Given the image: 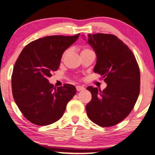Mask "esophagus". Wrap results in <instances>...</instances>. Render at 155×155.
<instances>
[{
  "label": "esophagus",
  "mask_w": 155,
  "mask_h": 155,
  "mask_svg": "<svg viewBox=\"0 0 155 155\" xmlns=\"http://www.w3.org/2000/svg\"><path fill=\"white\" fill-rule=\"evenodd\" d=\"M76 89H77L78 91H82V90H84V87H82V86L78 85V86H76Z\"/></svg>",
  "instance_id": "esophagus-1"
}]
</instances>
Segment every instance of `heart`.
I'll list each match as a JSON object with an SVG mask.
<instances>
[{"label": "heart", "mask_w": 155, "mask_h": 155, "mask_svg": "<svg viewBox=\"0 0 155 155\" xmlns=\"http://www.w3.org/2000/svg\"><path fill=\"white\" fill-rule=\"evenodd\" d=\"M89 50H90V49H88V48H84V49H83L82 51V52H84V51H89ZM67 52H68L67 51H66L64 52V53H63V54H62V59H64V57L66 56V54H67Z\"/></svg>", "instance_id": "b5f03b06"}]
</instances>
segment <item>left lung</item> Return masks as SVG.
Returning <instances> with one entry per match:
<instances>
[{
  "mask_svg": "<svg viewBox=\"0 0 155 155\" xmlns=\"http://www.w3.org/2000/svg\"><path fill=\"white\" fill-rule=\"evenodd\" d=\"M88 43L97 55L94 73L102 76L107 87L103 91L88 87L91 101L86 106L88 117L101 127L121 122L134 108L140 92V71L127 45L114 35H89Z\"/></svg>",
  "mask_w": 155,
  "mask_h": 155,
  "instance_id": "left-lung-1",
  "label": "left lung"
}]
</instances>
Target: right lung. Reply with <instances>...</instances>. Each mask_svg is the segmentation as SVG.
<instances>
[{
	"mask_svg": "<svg viewBox=\"0 0 155 155\" xmlns=\"http://www.w3.org/2000/svg\"><path fill=\"white\" fill-rule=\"evenodd\" d=\"M80 35L35 40L25 46L16 61L12 75L13 97L24 117L33 124L44 126L56 122L75 95V86L54 87L48 78L58 71L64 52Z\"/></svg>",
	"mask_w": 155,
	"mask_h": 155,
	"instance_id": "obj_1",
	"label": "right lung"
}]
</instances>
